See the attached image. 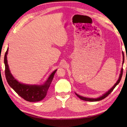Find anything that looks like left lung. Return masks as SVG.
Returning <instances> with one entry per match:
<instances>
[{"label": "left lung", "mask_w": 127, "mask_h": 127, "mask_svg": "<svg viewBox=\"0 0 127 127\" xmlns=\"http://www.w3.org/2000/svg\"><path fill=\"white\" fill-rule=\"evenodd\" d=\"M124 61H125V56H124V54L123 53V64L124 63ZM122 75H123V68H122V69H121V74H120V77H119V79H118V81H117V82L115 83V85L113 86V87L110 89V90L108 91L106 93H105L104 94H103L101 96L99 97V98H96V99H93V98H86V97H83V96H80L79 95H78L77 94L75 93L76 94V95L79 97V98L80 99H81V100H85V101H99V100H102L104 99V98H106V97H107V96H108L109 94L111 93L113 91V90H114V88L116 87V86L118 83H120V81L121 80V78H122Z\"/></svg>", "instance_id": "8db88e82"}]
</instances>
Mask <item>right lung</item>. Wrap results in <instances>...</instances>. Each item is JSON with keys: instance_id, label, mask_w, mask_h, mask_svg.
Wrapping results in <instances>:
<instances>
[{"instance_id": "add662e5", "label": "right lung", "mask_w": 127, "mask_h": 127, "mask_svg": "<svg viewBox=\"0 0 127 127\" xmlns=\"http://www.w3.org/2000/svg\"><path fill=\"white\" fill-rule=\"evenodd\" d=\"M8 48L4 56L5 74L8 84L21 97L29 102H36L41 100L46 96L47 91L52 81L57 69L51 74L44 85L41 86L28 85L17 81L11 74L7 64V54Z\"/></svg>"}]
</instances>
